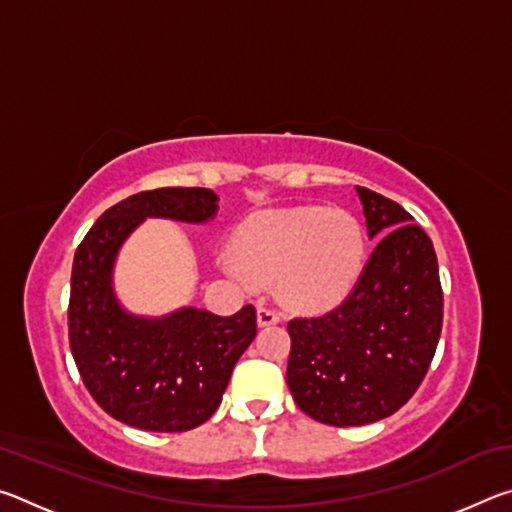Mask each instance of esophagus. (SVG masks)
<instances>
[{
	"label": "esophagus",
	"instance_id": "34e87169",
	"mask_svg": "<svg viewBox=\"0 0 512 512\" xmlns=\"http://www.w3.org/2000/svg\"><path fill=\"white\" fill-rule=\"evenodd\" d=\"M280 320H282V316L277 314V311L271 309V307H259L257 309V323L262 325V327L275 325V323H280Z\"/></svg>",
	"mask_w": 512,
	"mask_h": 512
}]
</instances>
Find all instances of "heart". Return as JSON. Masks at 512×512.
<instances>
[{
    "label": "heart",
    "mask_w": 512,
    "mask_h": 512,
    "mask_svg": "<svg viewBox=\"0 0 512 512\" xmlns=\"http://www.w3.org/2000/svg\"><path fill=\"white\" fill-rule=\"evenodd\" d=\"M363 230L352 214L291 207L255 216L241 228L225 273L241 284L273 280L284 305L325 309L352 289L363 262Z\"/></svg>",
    "instance_id": "b5f03b06"
}]
</instances>
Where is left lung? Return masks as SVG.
Segmentation results:
<instances>
[{"instance_id":"1","label":"left lung","mask_w":512,"mask_h":512,"mask_svg":"<svg viewBox=\"0 0 512 512\" xmlns=\"http://www.w3.org/2000/svg\"><path fill=\"white\" fill-rule=\"evenodd\" d=\"M366 268L339 307L289 320L287 384L300 411L332 427L384 420L411 400L443 329V287L431 239L391 198L357 187Z\"/></svg>"}]
</instances>
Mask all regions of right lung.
<instances>
[{
	"label": "right lung",
	"mask_w": 512,
	"mask_h": 512,
	"mask_svg": "<svg viewBox=\"0 0 512 512\" xmlns=\"http://www.w3.org/2000/svg\"><path fill=\"white\" fill-rule=\"evenodd\" d=\"M205 187L128 196L76 248L69 291V348L90 395L112 418L146 431H189L219 409L232 368L257 334V311L235 316L180 309L158 320L126 314L112 293V262L146 216L201 223L216 212Z\"/></svg>",
	"instance_id": "add662e5"
}]
</instances>
